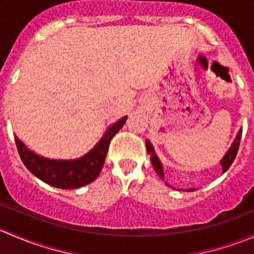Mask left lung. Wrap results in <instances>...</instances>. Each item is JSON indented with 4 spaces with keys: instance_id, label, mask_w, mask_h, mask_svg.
<instances>
[{
    "instance_id": "left-lung-1",
    "label": "left lung",
    "mask_w": 254,
    "mask_h": 254,
    "mask_svg": "<svg viewBox=\"0 0 254 254\" xmlns=\"http://www.w3.org/2000/svg\"><path fill=\"white\" fill-rule=\"evenodd\" d=\"M241 135H242V131L240 130V132L237 134L236 140H235L234 143H232V146L230 147V150L227 151L226 155L224 156V158L220 161V163H221V167H222V172H226V171L230 168V166L232 165V162L235 161V158H236L237 151H238V147H240V142H241ZM146 148H147V152L151 155V163H152L153 168H155V171L157 172V175L160 176V178L163 179L165 178V175H163L162 165H161V162L158 161L157 156H156L155 151H153L152 145H151L148 140H146ZM166 184H167V186H170L168 183H166ZM193 190H194V188L188 189V191H193Z\"/></svg>"
}]
</instances>
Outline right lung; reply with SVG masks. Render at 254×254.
Listing matches in <instances>:
<instances>
[{"label": "right lung", "mask_w": 254, "mask_h": 254, "mask_svg": "<svg viewBox=\"0 0 254 254\" xmlns=\"http://www.w3.org/2000/svg\"><path fill=\"white\" fill-rule=\"evenodd\" d=\"M127 118H122L109 127L104 136L94 146V148L77 160L58 161L40 157L28 150L23 142L16 137L18 153L25 167L45 183L61 189L79 188L93 182L99 176L106 161L111 140L122 129L127 122Z\"/></svg>", "instance_id": "1"}]
</instances>
